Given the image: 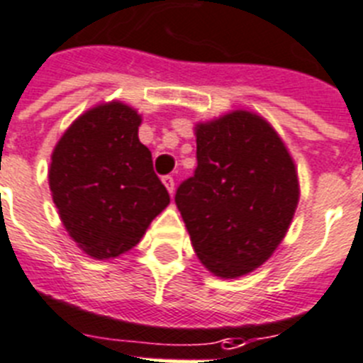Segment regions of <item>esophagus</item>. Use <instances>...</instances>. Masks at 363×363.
Masks as SVG:
<instances>
[{
    "mask_svg": "<svg viewBox=\"0 0 363 363\" xmlns=\"http://www.w3.org/2000/svg\"><path fill=\"white\" fill-rule=\"evenodd\" d=\"M161 182H163V185H165L167 191H169L170 194H174V178H172V176H163Z\"/></svg>",
    "mask_w": 363,
    "mask_h": 363,
    "instance_id": "1",
    "label": "esophagus"
}]
</instances>
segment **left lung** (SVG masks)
I'll return each mask as SVG.
<instances>
[{
	"label": "left lung",
	"instance_id": "8db88e82",
	"mask_svg": "<svg viewBox=\"0 0 363 363\" xmlns=\"http://www.w3.org/2000/svg\"><path fill=\"white\" fill-rule=\"evenodd\" d=\"M193 178L176 191L191 244L213 275L235 279L264 264L292 224L297 169L274 126L233 110L196 123Z\"/></svg>",
	"mask_w": 363,
	"mask_h": 363
}]
</instances>
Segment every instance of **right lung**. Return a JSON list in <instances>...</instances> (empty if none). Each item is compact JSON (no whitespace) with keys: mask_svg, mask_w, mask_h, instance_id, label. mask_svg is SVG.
<instances>
[{"mask_svg":"<svg viewBox=\"0 0 363 363\" xmlns=\"http://www.w3.org/2000/svg\"><path fill=\"white\" fill-rule=\"evenodd\" d=\"M141 121L125 102H102L77 117L52 148V202L77 246L99 261L132 250L170 203L139 141Z\"/></svg>","mask_w":363,"mask_h":363,"instance_id":"obj_1","label":"right lung"}]
</instances>
